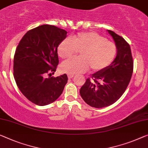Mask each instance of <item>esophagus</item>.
Wrapping results in <instances>:
<instances>
[{
  "mask_svg": "<svg viewBox=\"0 0 148 148\" xmlns=\"http://www.w3.org/2000/svg\"><path fill=\"white\" fill-rule=\"evenodd\" d=\"M67 77H68V78H69V79H72L73 77H74V75H73V74H68L67 75Z\"/></svg>",
  "mask_w": 148,
  "mask_h": 148,
  "instance_id": "34e87169",
  "label": "esophagus"
}]
</instances>
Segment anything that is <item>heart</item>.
<instances>
[{
    "label": "heart",
    "instance_id": "obj_1",
    "mask_svg": "<svg viewBox=\"0 0 148 148\" xmlns=\"http://www.w3.org/2000/svg\"><path fill=\"white\" fill-rule=\"evenodd\" d=\"M80 51V58L69 59L63 62L61 69L68 74L85 72L90 67L92 71H101L108 67L116 56L114 43L92 32H80L71 38H65L58 47L59 56L67 59Z\"/></svg>",
    "mask_w": 148,
    "mask_h": 148
}]
</instances>
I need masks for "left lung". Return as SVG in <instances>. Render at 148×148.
<instances>
[{
    "label": "left lung",
    "mask_w": 148,
    "mask_h": 148,
    "mask_svg": "<svg viewBox=\"0 0 148 148\" xmlns=\"http://www.w3.org/2000/svg\"><path fill=\"white\" fill-rule=\"evenodd\" d=\"M117 47L112 63L92 75L93 81L87 79L80 89L84 101L92 107L101 108L119 100L126 90L133 73V59L130 45L123 38L108 30Z\"/></svg>",
    "instance_id": "left-lung-1"
}]
</instances>
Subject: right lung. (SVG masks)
I'll list each match as a JSON object with an SVG mask.
<instances>
[{"label":"right lung","instance_id":"1","mask_svg":"<svg viewBox=\"0 0 148 148\" xmlns=\"http://www.w3.org/2000/svg\"><path fill=\"white\" fill-rule=\"evenodd\" d=\"M67 33L55 26L42 25L27 32L18 45L14 77L21 92L35 104L45 106L56 101L67 83L66 74L51 77L59 63L58 45Z\"/></svg>","mask_w":148,"mask_h":148}]
</instances>
